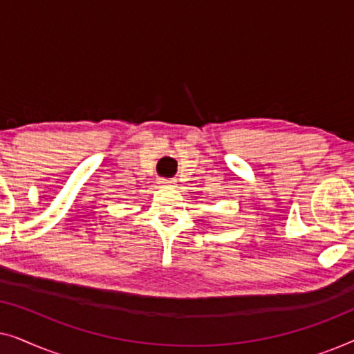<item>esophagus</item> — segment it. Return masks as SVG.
<instances>
[{"mask_svg":"<svg viewBox=\"0 0 354 354\" xmlns=\"http://www.w3.org/2000/svg\"><path fill=\"white\" fill-rule=\"evenodd\" d=\"M158 183L161 187H174V183H176V180H171V178H159Z\"/></svg>","mask_w":354,"mask_h":354,"instance_id":"obj_1","label":"esophagus"}]
</instances>
